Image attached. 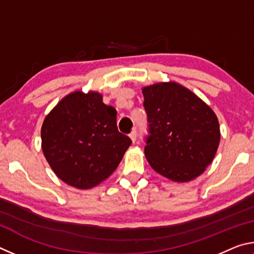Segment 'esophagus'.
<instances>
[{"instance_id": "34e87169", "label": "esophagus", "mask_w": 254, "mask_h": 254, "mask_svg": "<svg viewBox=\"0 0 254 254\" xmlns=\"http://www.w3.org/2000/svg\"><path fill=\"white\" fill-rule=\"evenodd\" d=\"M136 136H137L136 130H132V132L130 133V139L132 140V142H135V140H136Z\"/></svg>"}]
</instances>
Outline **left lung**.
I'll use <instances>...</instances> for the list:
<instances>
[{
    "mask_svg": "<svg viewBox=\"0 0 254 254\" xmlns=\"http://www.w3.org/2000/svg\"><path fill=\"white\" fill-rule=\"evenodd\" d=\"M149 136L145 158L154 171L187 183L212 163L221 140L216 114L204 101L175 81L142 88Z\"/></svg>",
    "mask_w": 254,
    "mask_h": 254,
    "instance_id": "left-lung-1",
    "label": "left lung"
}]
</instances>
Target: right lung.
I'll use <instances>...</instances> for the list:
<instances>
[{
    "label": "right lung",
    "instance_id": "right-lung-1",
    "mask_svg": "<svg viewBox=\"0 0 254 254\" xmlns=\"http://www.w3.org/2000/svg\"><path fill=\"white\" fill-rule=\"evenodd\" d=\"M131 139L120 133L117 111L102 94H68L45 118L41 148L59 179L78 189L104 182L118 168Z\"/></svg>",
    "mask_w": 254,
    "mask_h": 254
}]
</instances>
